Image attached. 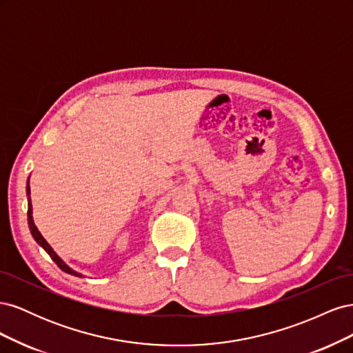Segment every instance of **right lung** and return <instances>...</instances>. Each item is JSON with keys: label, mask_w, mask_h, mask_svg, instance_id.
<instances>
[{"label": "right lung", "mask_w": 353, "mask_h": 353, "mask_svg": "<svg viewBox=\"0 0 353 353\" xmlns=\"http://www.w3.org/2000/svg\"><path fill=\"white\" fill-rule=\"evenodd\" d=\"M26 194H28V223H29V230H30V232H32V237L35 239V241L41 245L42 249H44L48 254H50V258L56 262V265L59 266V268L61 270V271H65V272H68V274H70V275H77V276H82L81 274H78L77 271H73V270H70L69 266L63 262L59 256L56 254V252L51 249V245L46 241V239L41 236V232L38 231V228L35 227V223H34V219H32V205H30V188H29V183H28V187H26Z\"/></svg>", "instance_id": "1"}]
</instances>
